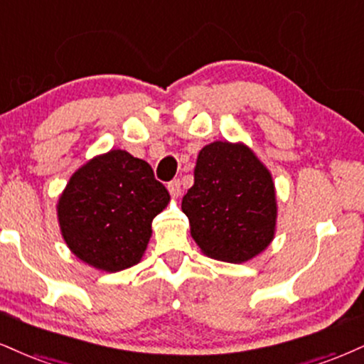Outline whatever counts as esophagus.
Here are the masks:
<instances>
[{"instance_id": "34e87169", "label": "esophagus", "mask_w": 364, "mask_h": 364, "mask_svg": "<svg viewBox=\"0 0 364 364\" xmlns=\"http://www.w3.org/2000/svg\"><path fill=\"white\" fill-rule=\"evenodd\" d=\"M168 190L171 196L178 198V196L181 195V183H179V179H173V181L168 183Z\"/></svg>"}]
</instances>
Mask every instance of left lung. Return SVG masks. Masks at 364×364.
Here are the masks:
<instances>
[{"label": "left lung", "instance_id": "1", "mask_svg": "<svg viewBox=\"0 0 364 364\" xmlns=\"http://www.w3.org/2000/svg\"><path fill=\"white\" fill-rule=\"evenodd\" d=\"M193 174L181 210L200 251L234 264L259 256L277 234V188L269 169L244 142L215 140L198 152Z\"/></svg>", "mask_w": 364, "mask_h": 364}]
</instances>
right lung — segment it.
<instances>
[{"instance_id":"1","label":"right lung","mask_w":364,"mask_h":364,"mask_svg":"<svg viewBox=\"0 0 364 364\" xmlns=\"http://www.w3.org/2000/svg\"><path fill=\"white\" fill-rule=\"evenodd\" d=\"M169 200L146 161L112 149L74 171L57 201V222L77 259L117 273L142 259L152 220Z\"/></svg>"}]
</instances>
